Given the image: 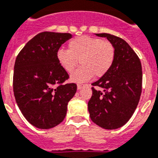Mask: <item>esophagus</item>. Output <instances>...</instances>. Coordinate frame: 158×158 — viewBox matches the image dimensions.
Listing matches in <instances>:
<instances>
[{
	"label": "esophagus",
	"mask_w": 158,
	"mask_h": 158,
	"mask_svg": "<svg viewBox=\"0 0 158 158\" xmlns=\"http://www.w3.org/2000/svg\"><path fill=\"white\" fill-rule=\"evenodd\" d=\"M85 86H86V85H85V84H78L77 85V89H78V90H80V89L82 88V87H85Z\"/></svg>",
	"instance_id": "esophagus-1"
}]
</instances>
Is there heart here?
Returning a JSON list of instances; mask_svg holds the SVG:
<instances>
[{
	"label": "heart",
	"mask_w": 158,
	"mask_h": 158,
	"mask_svg": "<svg viewBox=\"0 0 158 158\" xmlns=\"http://www.w3.org/2000/svg\"><path fill=\"white\" fill-rule=\"evenodd\" d=\"M56 58L68 73L73 72L80 61L82 67L71 75V80L82 83L107 73L114 62L115 48L106 40L81 35L69 41L68 50H59Z\"/></svg>",
	"instance_id": "obj_1"
}]
</instances>
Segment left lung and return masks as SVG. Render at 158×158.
I'll use <instances>...</instances> for the list:
<instances>
[{
	"label": "left lung",
	"instance_id": "left-lung-1",
	"mask_svg": "<svg viewBox=\"0 0 158 158\" xmlns=\"http://www.w3.org/2000/svg\"><path fill=\"white\" fill-rule=\"evenodd\" d=\"M106 37L115 48L114 62L107 73L93 83L88 111L94 123L106 130L124 126L136 110L142 93V64L131 47L123 40L107 33L94 34Z\"/></svg>",
	"mask_w": 158,
	"mask_h": 158
}]
</instances>
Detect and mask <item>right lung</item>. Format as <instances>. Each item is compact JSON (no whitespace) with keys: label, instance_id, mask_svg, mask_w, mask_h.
<instances>
[{"label":"right lung","instance_id":"add662e5","mask_svg":"<svg viewBox=\"0 0 158 158\" xmlns=\"http://www.w3.org/2000/svg\"><path fill=\"white\" fill-rule=\"evenodd\" d=\"M70 33L44 31L35 35L16 59L13 91L19 109L28 123L47 130L64 121L68 104L77 86L64 84L67 71L59 64L56 54Z\"/></svg>","mask_w":158,"mask_h":158}]
</instances>
